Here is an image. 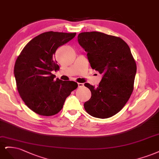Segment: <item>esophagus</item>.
<instances>
[{"instance_id":"esophagus-1","label":"esophagus","mask_w":159,"mask_h":159,"mask_svg":"<svg viewBox=\"0 0 159 159\" xmlns=\"http://www.w3.org/2000/svg\"><path fill=\"white\" fill-rule=\"evenodd\" d=\"M84 86V84L83 83H78V87L79 88H81V87Z\"/></svg>"}]
</instances>
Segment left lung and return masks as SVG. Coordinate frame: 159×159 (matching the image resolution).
<instances>
[{
	"label": "left lung",
	"mask_w": 159,
	"mask_h": 159,
	"mask_svg": "<svg viewBox=\"0 0 159 159\" xmlns=\"http://www.w3.org/2000/svg\"><path fill=\"white\" fill-rule=\"evenodd\" d=\"M78 42L91 67L103 76L95 88L85 83L91 98L84 104L90 116L108 118L124 107L134 90L137 65L128 45L119 37L98 32H82Z\"/></svg>",
	"instance_id": "obj_1"
}]
</instances>
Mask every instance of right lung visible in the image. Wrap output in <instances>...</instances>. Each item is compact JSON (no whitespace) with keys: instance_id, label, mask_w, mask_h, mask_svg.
I'll list each match as a JSON object with an SVG mask.
<instances>
[{"instance_id":"right-lung-1","label":"right lung","mask_w":159,"mask_h":159,"mask_svg":"<svg viewBox=\"0 0 159 159\" xmlns=\"http://www.w3.org/2000/svg\"><path fill=\"white\" fill-rule=\"evenodd\" d=\"M76 33L47 32L26 44L15 63L14 74L20 97L30 110L41 116L57 114L66 98L78 87L74 81L55 79L53 70L59 66L56 50Z\"/></svg>"}]
</instances>
